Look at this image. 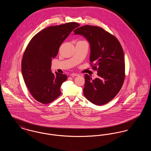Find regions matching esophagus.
I'll list each match as a JSON object with an SVG mask.
<instances>
[{
  "label": "esophagus",
  "instance_id": "esophagus-1",
  "mask_svg": "<svg viewBox=\"0 0 151 151\" xmlns=\"http://www.w3.org/2000/svg\"><path fill=\"white\" fill-rule=\"evenodd\" d=\"M70 76H79V75L78 73H71V74L70 75Z\"/></svg>",
  "mask_w": 151,
  "mask_h": 151
}]
</instances>
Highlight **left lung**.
<instances>
[{"label": "left lung", "mask_w": 151, "mask_h": 151, "mask_svg": "<svg viewBox=\"0 0 151 151\" xmlns=\"http://www.w3.org/2000/svg\"><path fill=\"white\" fill-rule=\"evenodd\" d=\"M73 32L89 42V60L97 70L98 78L94 80L85 74L84 95L94 105L106 104L118 93L124 81L125 65L121 45L115 37L99 27L84 25Z\"/></svg>", "instance_id": "obj_1"}]
</instances>
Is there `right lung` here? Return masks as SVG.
Segmentation results:
<instances>
[{
  "instance_id": "add662e5",
  "label": "right lung",
  "mask_w": 151,
  "mask_h": 151,
  "mask_svg": "<svg viewBox=\"0 0 151 151\" xmlns=\"http://www.w3.org/2000/svg\"><path fill=\"white\" fill-rule=\"evenodd\" d=\"M79 26L76 22H68L49 27L29 42L22 59V74L29 92L37 101L47 104L60 95V86L67 76L51 72L52 58L57 56L65 39Z\"/></svg>"
}]
</instances>
